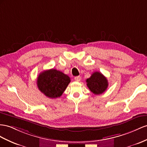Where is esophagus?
<instances>
[{"label": "esophagus", "mask_w": 147, "mask_h": 147, "mask_svg": "<svg viewBox=\"0 0 147 147\" xmlns=\"http://www.w3.org/2000/svg\"><path fill=\"white\" fill-rule=\"evenodd\" d=\"M81 78L80 76L74 77V80H75V81H80L81 80Z\"/></svg>", "instance_id": "esophagus-1"}]
</instances>
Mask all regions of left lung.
<instances>
[{"instance_id":"1","label":"left lung","mask_w":147,"mask_h":147,"mask_svg":"<svg viewBox=\"0 0 147 147\" xmlns=\"http://www.w3.org/2000/svg\"><path fill=\"white\" fill-rule=\"evenodd\" d=\"M87 86L93 94L99 95L102 94L108 87L107 78L99 72H94L86 80Z\"/></svg>"}]
</instances>
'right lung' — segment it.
Segmentation results:
<instances>
[{"instance_id":"add662e5","label":"right lung","mask_w":147,"mask_h":147,"mask_svg":"<svg viewBox=\"0 0 147 147\" xmlns=\"http://www.w3.org/2000/svg\"><path fill=\"white\" fill-rule=\"evenodd\" d=\"M71 82L70 78L61 71L55 69L44 71L37 78L40 91L51 99L58 98L65 91Z\"/></svg>"}]
</instances>
